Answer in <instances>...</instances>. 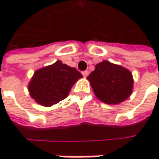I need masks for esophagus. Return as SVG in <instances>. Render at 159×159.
<instances>
[{
  "label": "esophagus",
  "mask_w": 159,
  "mask_h": 159,
  "mask_svg": "<svg viewBox=\"0 0 159 159\" xmlns=\"http://www.w3.org/2000/svg\"><path fill=\"white\" fill-rule=\"evenodd\" d=\"M82 74L84 77H87L89 74V70H84V71H82Z\"/></svg>",
  "instance_id": "34e87169"
}]
</instances>
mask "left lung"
<instances>
[{
    "instance_id": "1",
    "label": "left lung",
    "mask_w": 159,
    "mask_h": 159,
    "mask_svg": "<svg viewBox=\"0 0 159 159\" xmlns=\"http://www.w3.org/2000/svg\"><path fill=\"white\" fill-rule=\"evenodd\" d=\"M87 79L95 96L107 104H119L125 101L133 92L131 71L106 60L96 64L95 70Z\"/></svg>"
}]
</instances>
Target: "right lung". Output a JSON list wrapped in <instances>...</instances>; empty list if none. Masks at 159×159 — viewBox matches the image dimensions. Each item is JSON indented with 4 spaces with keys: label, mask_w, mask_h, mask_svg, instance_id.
<instances>
[{
    "label": "right lung",
    "mask_w": 159,
    "mask_h": 159,
    "mask_svg": "<svg viewBox=\"0 0 159 159\" xmlns=\"http://www.w3.org/2000/svg\"><path fill=\"white\" fill-rule=\"evenodd\" d=\"M82 74L60 60L34 72L28 84L31 97L40 105L50 107L66 98Z\"/></svg>",
    "instance_id": "add662e5"
}]
</instances>
